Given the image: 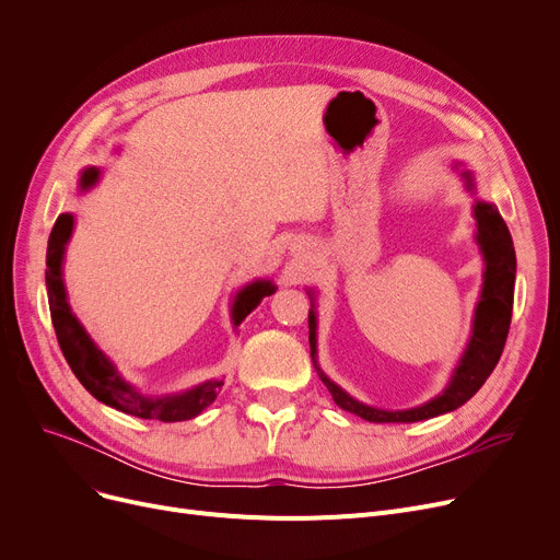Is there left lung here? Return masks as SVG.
Returning a JSON list of instances; mask_svg holds the SVG:
<instances>
[{"label":"left lung","instance_id":"obj_1","mask_svg":"<svg viewBox=\"0 0 560 560\" xmlns=\"http://www.w3.org/2000/svg\"><path fill=\"white\" fill-rule=\"evenodd\" d=\"M475 218L479 224V245L486 256V281L481 290V300L477 306L475 331L469 340L465 354L456 368L452 384L443 395H438L424 406L408 408V410H378L365 404L351 399L336 384L319 372L334 401L368 422H420L435 416L450 413L463 406L469 397H475L477 390L486 384V378L492 374L494 365L502 357L513 315V290H515V249L506 222L499 215L492 203L477 201ZM308 342L311 357L315 361V313L308 311Z\"/></svg>","mask_w":560,"mask_h":560}]
</instances>
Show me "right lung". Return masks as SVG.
I'll list each match as a JSON object with an SVG mask.
<instances>
[{
	"label": "right lung",
	"instance_id": "right-lung-1",
	"mask_svg": "<svg viewBox=\"0 0 560 560\" xmlns=\"http://www.w3.org/2000/svg\"><path fill=\"white\" fill-rule=\"evenodd\" d=\"M100 176V170L88 167L81 174V188H91ZM72 215L63 213L58 215L47 243V270H45V283H47V298H49V313H51V325L56 331L58 347H61L68 365L72 368L74 376L81 381V386L91 393L95 399L104 401L106 406H113L122 410L127 416H136L142 420H161V422H184L209 406L218 390L222 388V381H206V384L186 390L182 395L172 397H144L136 393L127 381L115 372L110 361L95 347V342L88 338L83 327L72 315L68 300H66V288L61 277V262L66 243L72 233ZM275 288L265 281L247 285L238 300L233 304V317L235 325L249 315L262 298L272 295Z\"/></svg>",
	"mask_w": 560,
	"mask_h": 560
}]
</instances>
